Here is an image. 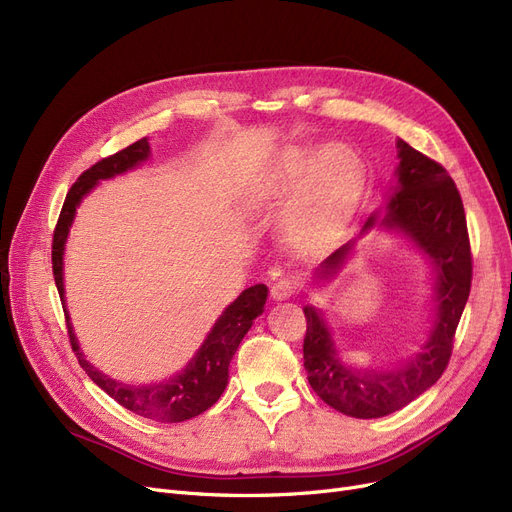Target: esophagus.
Instances as JSON below:
<instances>
[{
  "mask_svg": "<svg viewBox=\"0 0 512 512\" xmlns=\"http://www.w3.org/2000/svg\"><path fill=\"white\" fill-rule=\"evenodd\" d=\"M298 292V283L292 279H279L271 285V296L275 300H288Z\"/></svg>",
  "mask_w": 512,
  "mask_h": 512,
  "instance_id": "esophagus-1",
  "label": "esophagus"
}]
</instances>
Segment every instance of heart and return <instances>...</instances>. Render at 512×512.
Instances as JSON below:
<instances>
[{"label":"heart","instance_id":"obj_1","mask_svg":"<svg viewBox=\"0 0 512 512\" xmlns=\"http://www.w3.org/2000/svg\"><path fill=\"white\" fill-rule=\"evenodd\" d=\"M357 172L355 153L340 142L323 147L315 157L309 149L292 147L264 176L260 199L279 203L302 186L288 214V231L292 237L306 239L330 227L355 185Z\"/></svg>","mask_w":512,"mask_h":512}]
</instances>
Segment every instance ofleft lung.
Returning a JSON list of instances; mask_svg holds the SVG:
<instances>
[{
  "mask_svg": "<svg viewBox=\"0 0 512 512\" xmlns=\"http://www.w3.org/2000/svg\"><path fill=\"white\" fill-rule=\"evenodd\" d=\"M397 187L386 203L384 216L372 214L361 233L374 224L397 229L410 237L433 260L435 283V325L416 359L395 370L357 372L344 365L321 313L304 306L306 336L302 344L304 370L313 391L334 410L353 418H380L412 403L431 388L452 357L456 327L470 294L473 254L466 229V214L456 182L435 159L399 140ZM353 243H344L321 264L319 277L338 273Z\"/></svg>",
  "mask_w": 512,
  "mask_h": 512,
  "instance_id": "1",
  "label": "left lung"
}]
</instances>
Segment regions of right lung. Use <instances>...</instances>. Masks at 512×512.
Wrapping results in <instances>:
<instances>
[{"label":"right lung","mask_w":512,"mask_h":512,"mask_svg":"<svg viewBox=\"0 0 512 512\" xmlns=\"http://www.w3.org/2000/svg\"><path fill=\"white\" fill-rule=\"evenodd\" d=\"M149 151H151L149 138H140L134 142V145L117 151L115 155L96 161L94 166L81 174L69 189L67 199L63 203V210H60V216L56 222L54 237H52V273H54L60 300L63 302H65L63 252H65V241H67L69 227L75 218L79 201L98 185V180L113 178L117 174H124L136 168L140 161H145L149 157ZM267 294L269 290L264 283H258L248 290H243L239 298L231 302L220 315V319L214 323L212 332L208 334L206 342L201 344V349L191 359V363L178 376L166 382L134 386V384L117 382L94 370V367L84 359V353L79 351L73 327L69 323V315L65 311L71 349L79 365L84 367V372L109 397H113L119 405H124L126 410L157 422H185L189 418H195L206 412L208 407H212L224 393V388H227V382H229V363L237 351L239 342L252 327L254 319L264 311Z\"/></svg>","instance_id":"add662e5"}]
</instances>
